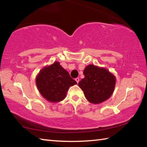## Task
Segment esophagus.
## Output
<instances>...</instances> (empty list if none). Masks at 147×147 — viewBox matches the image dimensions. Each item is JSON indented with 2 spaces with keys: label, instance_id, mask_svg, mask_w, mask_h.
I'll list each match as a JSON object with an SVG mask.
<instances>
[{
  "label": "esophagus",
  "instance_id": "esophagus-1",
  "mask_svg": "<svg viewBox=\"0 0 147 147\" xmlns=\"http://www.w3.org/2000/svg\"><path fill=\"white\" fill-rule=\"evenodd\" d=\"M75 80H76V82H77V84H78L79 82V81H80V79H79V78H75Z\"/></svg>",
  "mask_w": 147,
  "mask_h": 147
}]
</instances>
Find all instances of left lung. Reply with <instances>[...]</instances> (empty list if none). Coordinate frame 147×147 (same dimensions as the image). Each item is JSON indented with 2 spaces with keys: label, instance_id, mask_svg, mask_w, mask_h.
Segmentation results:
<instances>
[{
  "label": "left lung",
  "instance_id": "obj_1",
  "mask_svg": "<svg viewBox=\"0 0 147 147\" xmlns=\"http://www.w3.org/2000/svg\"><path fill=\"white\" fill-rule=\"evenodd\" d=\"M84 78L78 86L91 103L98 104L110 97L114 91L115 78L104 68L89 65L84 71Z\"/></svg>",
  "mask_w": 147,
  "mask_h": 147
}]
</instances>
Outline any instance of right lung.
Returning <instances> with one entry per match:
<instances>
[{
	"instance_id": "1",
	"label": "right lung",
	"mask_w": 147,
	"mask_h": 147,
	"mask_svg": "<svg viewBox=\"0 0 147 147\" xmlns=\"http://www.w3.org/2000/svg\"><path fill=\"white\" fill-rule=\"evenodd\" d=\"M76 84L58 61L43 68L36 78L39 93L47 100L53 102L63 100L69 87Z\"/></svg>"
}]
</instances>
